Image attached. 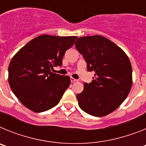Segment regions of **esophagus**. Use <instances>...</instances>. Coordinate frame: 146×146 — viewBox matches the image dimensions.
Segmentation results:
<instances>
[{"label": "esophagus", "instance_id": "esophagus-1", "mask_svg": "<svg viewBox=\"0 0 146 146\" xmlns=\"http://www.w3.org/2000/svg\"><path fill=\"white\" fill-rule=\"evenodd\" d=\"M70 80H71V82H77V80H76V79H74V78H73V77H71L70 78Z\"/></svg>", "mask_w": 146, "mask_h": 146}]
</instances>
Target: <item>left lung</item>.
I'll return each instance as SVG.
<instances>
[{
	"label": "left lung",
	"mask_w": 146,
	"mask_h": 146,
	"mask_svg": "<svg viewBox=\"0 0 146 146\" xmlns=\"http://www.w3.org/2000/svg\"><path fill=\"white\" fill-rule=\"evenodd\" d=\"M95 73L92 82H84L77 95L80 108L93 116L107 115L116 110L128 96L132 84V69L128 56L110 40L102 36L78 38L74 44Z\"/></svg>",
	"instance_id": "left-lung-1"
}]
</instances>
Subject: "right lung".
Segmentation results:
<instances>
[{"instance_id":"1","label":"right lung","mask_w":146,"mask_h":146,"mask_svg":"<svg viewBox=\"0 0 146 146\" xmlns=\"http://www.w3.org/2000/svg\"><path fill=\"white\" fill-rule=\"evenodd\" d=\"M76 38L42 35L13 57L9 66V82L24 106L41 113L58 104L70 85V77L51 70L62 65L66 51L73 46Z\"/></svg>"}]
</instances>
